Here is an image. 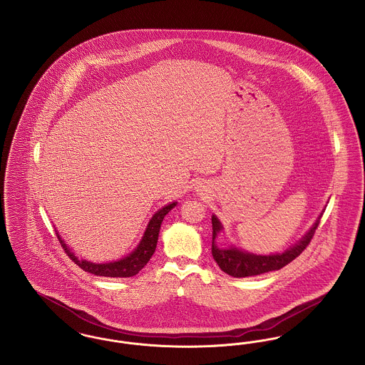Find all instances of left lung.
Segmentation results:
<instances>
[{"label": "left lung", "instance_id": "1", "mask_svg": "<svg viewBox=\"0 0 365 365\" xmlns=\"http://www.w3.org/2000/svg\"><path fill=\"white\" fill-rule=\"evenodd\" d=\"M319 219L314 223V226L309 230V232L299 241L287 249L282 255H271V256H257L250 255L242 250H238L237 247L230 249H219L215 245L216 235L223 230L220 222L216 216H212V256L213 260L217 262L220 269L234 278H246V277H255L265 274L269 271H277L287 265L289 262L297 259L312 241L314 231L319 226Z\"/></svg>", "mask_w": 365, "mask_h": 365}]
</instances>
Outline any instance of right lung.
<instances>
[{
    "instance_id": "right-lung-1",
    "label": "right lung",
    "mask_w": 365,
    "mask_h": 365,
    "mask_svg": "<svg viewBox=\"0 0 365 365\" xmlns=\"http://www.w3.org/2000/svg\"><path fill=\"white\" fill-rule=\"evenodd\" d=\"M175 205H176V202H173V204L160 209L157 213H155V216L152 217V220L148 225L145 235L139 243L138 247L130 256H127L123 260L115 261V262H105V264H94V262H87L86 260H78V257L71 252L70 249L67 247V245L61 241V238L58 235H57V238L61 243V247L66 250L67 256L83 271L94 274L97 277L130 278V277L137 275L139 271L148 264V261L150 260V257L153 256V253L156 250L161 222H163L164 216L171 209L174 208Z\"/></svg>"
}]
</instances>
